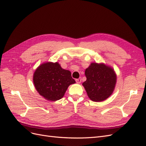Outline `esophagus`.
I'll return each instance as SVG.
<instances>
[{"label":"esophagus","instance_id":"1","mask_svg":"<svg viewBox=\"0 0 146 146\" xmlns=\"http://www.w3.org/2000/svg\"><path fill=\"white\" fill-rule=\"evenodd\" d=\"M76 82H77V83H80L81 82V81H82V78H77V79H76Z\"/></svg>","mask_w":146,"mask_h":146}]
</instances>
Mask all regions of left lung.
Masks as SVG:
<instances>
[{
  "label": "left lung",
  "mask_w": 146,
  "mask_h": 146,
  "mask_svg": "<svg viewBox=\"0 0 146 146\" xmlns=\"http://www.w3.org/2000/svg\"><path fill=\"white\" fill-rule=\"evenodd\" d=\"M85 76L86 80L82 85L91 100L102 102L111 95L116 83L113 68L104 63H92L85 70Z\"/></svg>",
  "instance_id": "1"
}]
</instances>
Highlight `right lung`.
<instances>
[{"instance_id": "obj_1", "label": "right lung", "mask_w": 146, "mask_h": 146, "mask_svg": "<svg viewBox=\"0 0 146 146\" xmlns=\"http://www.w3.org/2000/svg\"><path fill=\"white\" fill-rule=\"evenodd\" d=\"M33 80L38 93L50 101L62 98L68 86L76 83L69 70L57 62L41 64L35 71Z\"/></svg>"}]
</instances>
